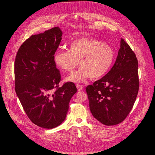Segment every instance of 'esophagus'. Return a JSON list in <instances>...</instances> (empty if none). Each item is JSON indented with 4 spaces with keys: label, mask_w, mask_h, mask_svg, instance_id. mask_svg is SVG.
Segmentation results:
<instances>
[{
    "label": "esophagus",
    "mask_w": 155,
    "mask_h": 155,
    "mask_svg": "<svg viewBox=\"0 0 155 155\" xmlns=\"http://www.w3.org/2000/svg\"><path fill=\"white\" fill-rule=\"evenodd\" d=\"M76 87H77V88H78V91H82V90L84 89V87H83L82 85H81L77 84V85H76Z\"/></svg>",
    "instance_id": "34e87169"
}]
</instances>
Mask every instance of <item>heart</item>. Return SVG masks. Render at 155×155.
I'll return each mask as SVG.
<instances>
[{
  "instance_id": "1",
  "label": "heart",
  "mask_w": 155,
  "mask_h": 155,
  "mask_svg": "<svg viewBox=\"0 0 155 155\" xmlns=\"http://www.w3.org/2000/svg\"><path fill=\"white\" fill-rule=\"evenodd\" d=\"M114 59V51L110 45L92 38L77 39L71 43L69 50L59 49L53 57L55 64L66 72H71L79 61L81 67L66 79L76 83L88 78H102L109 71Z\"/></svg>"
}]
</instances>
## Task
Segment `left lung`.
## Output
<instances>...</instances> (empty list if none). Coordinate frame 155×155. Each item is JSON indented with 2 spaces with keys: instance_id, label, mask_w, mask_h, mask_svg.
Returning a JSON list of instances; mask_svg holds the SVG:
<instances>
[{
  "instance_id": "1",
  "label": "left lung",
  "mask_w": 155,
  "mask_h": 155,
  "mask_svg": "<svg viewBox=\"0 0 155 155\" xmlns=\"http://www.w3.org/2000/svg\"><path fill=\"white\" fill-rule=\"evenodd\" d=\"M138 67L135 53L121 39L117 57L110 70L86 88L89 109L101 124H119L132 110L139 89Z\"/></svg>"
}]
</instances>
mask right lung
Here are the masks:
<instances>
[{"mask_svg":"<svg viewBox=\"0 0 155 155\" xmlns=\"http://www.w3.org/2000/svg\"><path fill=\"white\" fill-rule=\"evenodd\" d=\"M62 35L55 27L31 35L21 45L15 60V89L23 109L33 124L46 129L64 120L70 101L77 92L71 82L59 87L61 74L53 57Z\"/></svg>","mask_w":155,"mask_h":155,"instance_id":"1","label":"right lung"}]
</instances>
